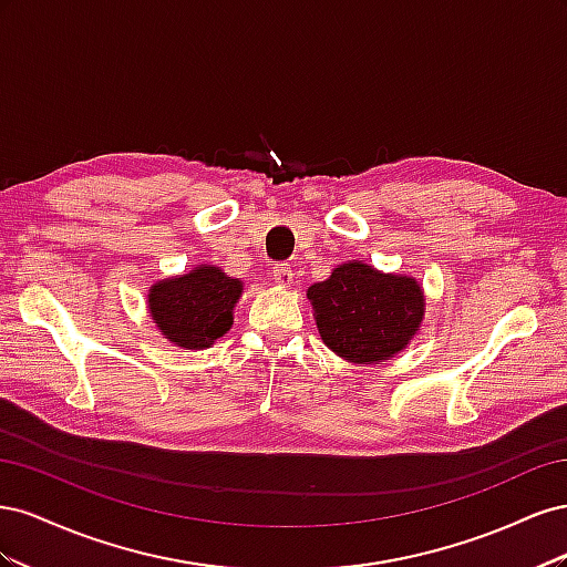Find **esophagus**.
Segmentation results:
<instances>
[{
  "label": "esophagus",
  "instance_id": "34e87169",
  "mask_svg": "<svg viewBox=\"0 0 567 567\" xmlns=\"http://www.w3.org/2000/svg\"><path fill=\"white\" fill-rule=\"evenodd\" d=\"M271 274H274V279H277V284H279L281 288H288L290 284H293V269H290L288 262L277 265V267L271 269Z\"/></svg>",
  "mask_w": 567,
  "mask_h": 567
}]
</instances>
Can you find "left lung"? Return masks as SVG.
Here are the masks:
<instances>
[{
	"label": "left lung",
	"instance_id": "8db88e82",
	"mask_svg": "<svg viewBox=\"0 0 567 567\" xmlns=\"http://www.w3.org/2000/svg\"><path fill=\"white\" fill-rule=\"evenodd\" d=\"M323 346L352 364H381L406 350L425 315L423 286L350 260L307 288Z\"/></svg>",
	"mask_w": 567,
	"mask_h": 567
}]
</instances>
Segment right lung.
<instances>
[{"instance_id":"add662e5","label":"right lung","mask_w":567,"mask_h":567,"mask_svg":"<svg viewBox=\"0 0 567 567\" xmlns=\"http://www.w3.org/2000/svg\"><path fill=\"white\" fill-rule=\"evenodd\" d=\"M244 296L238 281L215 265H196L148 288V315L163 338L182 350L215 346L234 323V307Z\"/></svg>"}]
</instances>
